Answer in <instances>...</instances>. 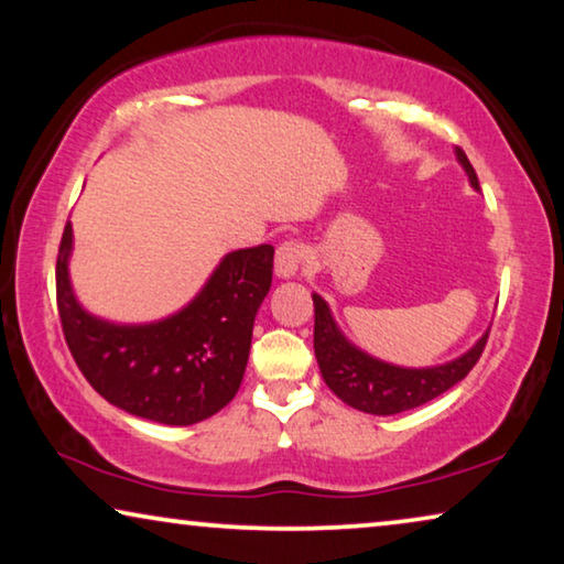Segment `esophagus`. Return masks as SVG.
Here are the masks:
<instances>
[{
  "mask_svg": "<svg viewBox=\"0 0 564 564\" xmlns=\"http://www.w3.org/2000/svg\"><path fill=\"white\" fill-rule=\"evenodd\" d=\"M302 264H305V247H302L300 241H282L280 247H276V254H274V272L276 276H295Z\"/></svg>",
  "mask_w": 564,
  "mask_h": 564,
  "instance_id": "obj_1",
  "label": "esophagus"
}]
</instances>
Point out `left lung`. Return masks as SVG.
<instances>
[{
	"label": "left lung",
	"instance_id": "1",
	"mask_svg": "<svg viewBox=\"0 0 564 564\" xmlns=\"http://www.w3.org/2000/svg\"><path fill=\"white\" fill-rule=\"evenodd\" d=\"M458 160L470 177V185L478 187L476 170L458 147ZM315 305V358L321 373L333 394L354 410L369 414H399L414 406L427 404L447 391L455 383L468 377V371L478 364L484 354L488 333L473 346L468 354L455 358L451 364L435 366V369H399L377 358L361 354L340 336L333 323L330 310L323 297L313 295Z\"/></svg>",
	"mask_w": 564,
	"mask_h": 564
}]
</instances>
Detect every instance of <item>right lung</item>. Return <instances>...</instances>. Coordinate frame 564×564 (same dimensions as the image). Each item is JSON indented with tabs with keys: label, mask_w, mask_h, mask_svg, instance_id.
<instances>
[{
	"label": "right lung",
	"mask_w": 564,
	"mask_h": 564,
	"mask_svg": "<svg viewBox=\"0 0 564 564\" xmlns=\"http://www.w3.org/2000/svg\"><path fill=\"white\" fill-rule=\"evenodd\" d=\"M70 224L55 262L63 336L86 381L119 410L193 424L231 402L247 369L257 310L272 284L274 247L228 254L191 305L154 325H111L80 310L68 282Z\"/></svg>",
	"instance_id": "1"
}]
</instances>
